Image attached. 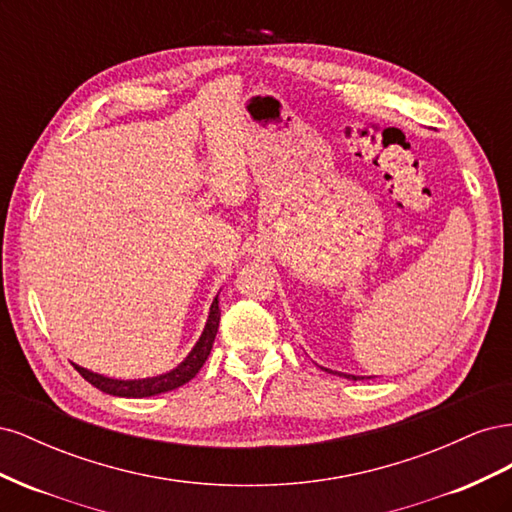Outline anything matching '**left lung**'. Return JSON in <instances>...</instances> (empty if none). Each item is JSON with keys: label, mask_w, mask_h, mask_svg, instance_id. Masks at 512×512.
<instances>
[{"label": "left lung", "mask_w": 512, "mask_h": 512, "mask_svg": "<svg viewBox=\"0 0 512 512\" xmlns=\"http://www.w3.org/2000/svg\"><path fill=\"white\" fill-rule=\"evenodd\" d=\"M324 371H329V374H335V376H342V378H348V380H363V376H352V374H342V371H331L327 367H322ZM371 378V376H369Z\"/></svg>", "instance_id": "obj_1"}]
</instances>
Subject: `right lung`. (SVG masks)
Returning a JSON list of instances; mask_svg holds the SVG:
<instances>
[{"label": "right lung", "instance_id": "right-lung-1", "mask_svg": "<svg viewBox=\"0 0 512 512\" xmlns=\"http://www.w3.org/2000/svg\"><path fill=\"white\" fill-rule=\"evenodd\" d=\"M218 327H220V301H218V297H215L209 307L205 329H203V333H200L198 342L194 344L190 354L185 356V359L177 367H173L170 371H166V374H160V376L138 378V380L136 378L134 380H119V378H108V376L96 374V371L85 369L81 365H74V367L89 384H94L96 389H100L106 395L141 399V397L168 393V391L179 389V386H183L185 382H190L198 374L200 367L205 365L207 356L211 354L215 335H218Z\"/></svg>", "mask_w": 512, "mask_h": 512}]
</instances>
